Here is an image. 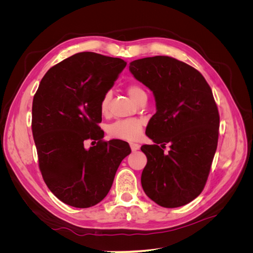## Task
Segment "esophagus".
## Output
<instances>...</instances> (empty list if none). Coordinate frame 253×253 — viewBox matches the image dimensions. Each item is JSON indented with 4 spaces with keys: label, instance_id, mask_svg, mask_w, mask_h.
Masks as SVG:
<instances>
[{
    "label": "esophagus",
    "instance_id": "34e87169",
    "mask_svg": "<svg viewBox=\"0 0 253 253\" xmlns=\"http://www.w3.org/2000/svg\"><path fill=\"white\" fill-rule=\"evenodd\" d=\"M129 147H131V150L134 152V151L139 150L140 145H139L138 143H134V142H131V143H129Z\"/></svg>",
    "mask_w": 253,
    "mask_h": 253
}]
</instances>
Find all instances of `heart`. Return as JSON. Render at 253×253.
Wrapping results in <instances>:
<instances>
[{
  "mask_svg": "<svg viewBox=\"0 0 253 253\" xmlns=\"http://www.w3.org/2000/svg\"><path fill=\"white\" fill-rule=\"evenodd\" d=\"M128 96L131 97L132 100L136 103L140 98L147 96L145 90L139 85V84L132 83L129 84L126 88ZM111 99V94L106 93L100 102V111L102 114H106L109 110V103ZM142 132V121L136 118L122 119L113 122L112 125L108 126V134L110 137L115 139L121 140H136L139 138Z\"/></svg>",
  "mask_w": 253,
  "mask_h": 253,
  "instance_id": "1",
  "label": "heart"
}]
</instances>
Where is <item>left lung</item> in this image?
Segmentation results:
<instances>
[{
    "label": "left lung",
    "mask_w": 253,
    "mask_h": 253,
    "mask_svg": "<svg viewBox=\"0 0 253 253\" xmlns=\"http://www.w3.org/2000/svg\"><path fill=\"white\" fill-rule=\"evenodd\" d=\"M129 71L153 91L157 109L145 129L155 144L141 147L148 158L142 189L165 208L187 205L204 190L217 148L219 114L211 87L194 67L168 56L135 60Z\"/></svg>",
    "instance_id": "8db88e82"
}]
</instances>
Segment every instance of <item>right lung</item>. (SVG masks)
Segmentation results:
<instances>
[{
    "label": "right lung",
    "instance_id": "right-lung-1",
    "mask_svg": "<svg viewBox=\"0 0 253 253\" xmlns=\"http://www.w3.org/2000/svg\"><path fill=\"white\" fill-rule=\"evenodd\" d=\"M126 65L119 58L76 53L49 68L34 96L32 129L40 171L66 205L88 208L100 203L131 153L126 141H104L98 126L101 99ZM88 139L96 145L86 150Z\"/></svg>",
    "mask_w": 253,
    "mask_h": 253
}]
</instances>
